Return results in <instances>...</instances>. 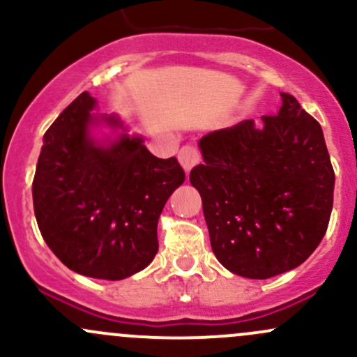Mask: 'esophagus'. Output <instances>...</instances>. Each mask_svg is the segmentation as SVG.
<instances>
[{
  "label": "esophagus",
  "instance_id": "1",
  "mask_svg": "<svg viewBox=\"0 0 357 357\" xmlns=\"http://www.w3.org/2000/svg\"><path fill=\"white\" fill-rule=\"evenodd\" d=\"M178 159H179V164L183 166V169H185L188 174V172L193 169L195 166H198L199 160H202V155H199L197 147L185 146V147H181V151L178 152Z\"/></svg>",
  "mask_w": 357,
  "mask_h": 357
}]
</instances>
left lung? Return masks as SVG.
I'll return each mask as SVG.
<instances>
[{"instance_id": "obj_1", "label": "left lung", "mask_w": 357, "mask_h": 357, "mask_svg": "<svg viewBox=\"0 0 357 357\" xmlns=\"http://www.w3.org/2000/svg\"><path fill=\"white\" fill-rule=\"evenodd\" d=\"M278 115L244 120L198 142L190 172L223 268L268 280L298 268L320 244L334 203L335 174L320 123L281 93Z\"/></svg>"}]
</instances>
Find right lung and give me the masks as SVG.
<instances>
[{"instance_id": "obj_1", "label": "right lung", "mask_w": 357, "mask_h": 357, "mask_svg": "<svg viewBox=\"0 0 357 357\" xmlns=\"http://www.w3.org/2000/svg\"><path fill=\"white\" fill-rule=\"evenodd\" d=\"M95 107V98L81 93L45 132L33 210L42 237L62 264L116 281L142 271L158 254L160 211L185 183V171L176 158L152 155L119 116L89 113ZM101 121L124 132L98 143L91 128Z\"/></svg>"}]
</instances>
